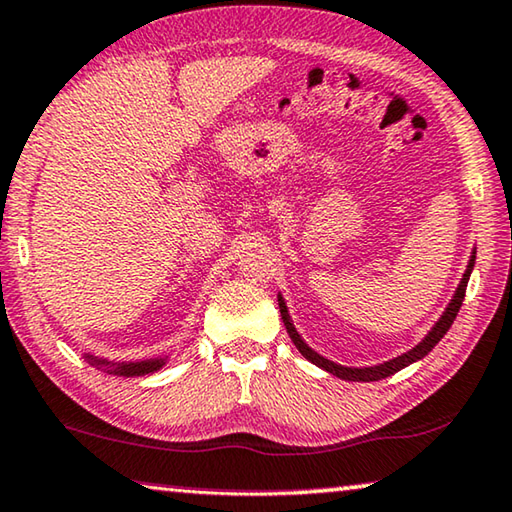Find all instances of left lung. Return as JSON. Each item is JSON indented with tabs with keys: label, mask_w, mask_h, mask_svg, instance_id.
<instances>
[{
	"label": "left lung",
	"mask_w": 512,
	"mask_h": 512,
	"mask_svg": "<svg viewBox=\"0 0 512 512\" xmlns=\"http://www.w3.org/2000/svg\"><path fill=\"white\" fill-rule=\"evenodd\" d=\"M474 261H476V254L469 258L467 272L462 274V281H460L458 290H455L453 300L448 302L446 311H444V316L435 322V327L430 329L428 336L423 338V341H421L419 345H416V348H412L410 352H405V355H400V357H396V359H389V361H384V364H380V366H368V368H348V366L334 364V361H329V359H325V357H320L318 352H313V350L309 348V345H306V343L302 341V336L297 334V329L293 327V322H290L288 309H286V302H283V297L279 295L281 320H283V325H286V329H288V336L293 338L295 348L300 350L302 355L311 361V364L320 366L322 371H327V373H332V375H336V377H341V380H350V382H375V380H384V377H389V375H393V373H398L400 368L410 366V364H414V361H419V359L426 357L428 352H430L432 348H435V345H437L439 341H442V336L448 332V329H451V325H453L455 316H458V311H460V306H462V300H465L467 281H469V274H471V270H474Z\"/></svg>",
	"instance_id": "8db88e82"
}]
</instances>
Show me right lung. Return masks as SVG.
<instances>
[{
	"label": "right lung",
	"mask_w": 512,
	"mask_h": 512,
	"mask_svg": "<svg viewBox=\"0 0 512 512\" xmlns=\"http://www.w3.org/2000/svg\"><path fill=\"white\" fill-rule=\"evenodd\" d=\"M86 361H89L91 366H96L98 371H102V373H109V375H125V377L146 375V373H153V371H157V368L164 366V359L128 361V364H125V361H107V359L86 355Z\"/></svg>",
	"instance_id": "1"
}]
</instances>
